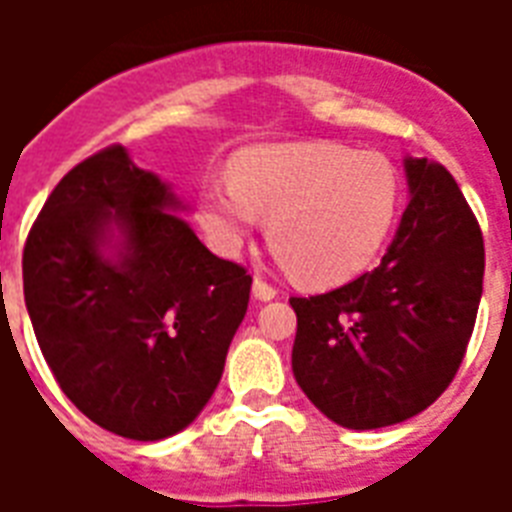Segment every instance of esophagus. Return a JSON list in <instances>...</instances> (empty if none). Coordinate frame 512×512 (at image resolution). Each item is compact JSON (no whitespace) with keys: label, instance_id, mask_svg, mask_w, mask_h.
Wrapping results in <instances>:
<instances>
[{"label":"esophagus","instance_id":"34e87169","mask_svg":"<svg viewBox=\"0 0 512 512\" xmlns=\"http://www.w3.org/2000/svg\"><path fill=\"white\" fill-rule=\"evenodd\" d=\"M252 295H255V300H263V303H268V300H273V297L279 295V289L271 287V284H265L263 279H255L252 281Z\"/></svg>","mask_w":512,"mask_h":512}]
</instances>
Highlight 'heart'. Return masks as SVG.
<instances>
[{"label": "heart", "instance_id": "heart-1", "mask_svg": "<svg viewBox=\"0 0 512 512\" xmlns=\"http://www.w3.org/2000/svg\"><path fill=\"white\" fill-rule=\"evenodd\" d=\"M393 164L337 143H268L233 159L231 183L199 193V220L220 255H236L268 220L281 265L308 287H335L380 255L398 215Z\"/></svg>", "mask_w": 512, "mask_h": 512}]
</instances>
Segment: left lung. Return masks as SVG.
I'll return each instance as SVG.
<instances>
[{"label":"left lung","instance_id":"8db88e82","mask_svg":"<svg viewBox=\"0 0 512 512\" xmlns=\"http://www.w3.org/2000/svg\"><path fill=\"white\" fill-rule=\"evenodd\" d=\"M409 204L382 263L327 295L292 297V372L348 430L425 412L457 374L484 292V239L438 162L404 159Z\"/></svg>","mask_w":512,"mask_h":512}]
</instances>
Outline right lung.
<instances>
[{
    "instance_id": "add662e5",
    "label": "right lung",
    "mask_w": 512,
    "mask_h": 512,
    "mask_svg": "<svg viewBox=\"0 0 512 512\" xmlns=\"http://www.w3.org/2000/svg\"><path fill=\"white\" fill-rule=\"evenodd\" d=\"M177 212L172 185L111 146L55 185L23 249L28 319L60 390L132 441L199 417L249 303L247 271Z\"/></svg>"
}]
</instances>
